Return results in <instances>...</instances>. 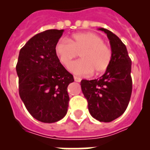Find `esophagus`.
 <instances>
[{
    "mask_svg": "<svg viewBox=\"0 0 150 150\" xmlns=\"http://www.w3.org/2000/svg\"><path fill=\"white\" fill-rule=\"evenodd\" d=\"M74 79H75V82H81V80H82V79L79 77H78V76H74Z\"/></svg>",
    "mask_w": 150,
    "mask_h": 150,
    "instance_id": "1",
    "label": "esophagus"
}]
</instances>
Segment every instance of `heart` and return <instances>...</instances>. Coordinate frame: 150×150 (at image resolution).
Here are the masks:
<instances>
[{
    "label": "heart",
    "instance_id": "obj_1",
    "mask_svg": "<svg viewBox=\"0 0 150 150\" xmlns=\"http://www.w3.org/2000/svg\"><path fill=\"white\" fill-rule=\"evenodd\" d=\"M100 36L93 33H80L71 36L68 40H61L55 46V54L65 68L79 53L81 60L74 62L70 71L78 75L100 74L107 70L112 59L111 50Z\"/></svg>",
    "mask_w": 150,
    "mask_h": 150
}]
</instances>
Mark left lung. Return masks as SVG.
<instances>
[{"label":"left lung","mask_w":150,"mask_h":150,"mask_svg":"<svg viewBox=\"0 0 150 150\" xmlns=\"http://www.w3.org/2000/svg\"><path fill=\"white\" fill-rule=\"evenodd\" d=\"M98 29L104 32L110 40L111 61L101 77L82 79L80 85L91 116L99 121L110 122L124 114L130 100L132 61L125 45L115 34L104 28Z\"/></svg>","instance_id":"8db88e82"}]
</instances>
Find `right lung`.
Returning a JSON list of instances; mask_svg holds the SVG:
<instances>
[{
  "label": "right lung",
  "instance_id": "1",
  "mask_svg": "<svg viewBox=\"0 0 150 150\" xmlns=\"http://www.w3.org/2000/svg\"><path fill=\"white\" fill-rule=\"evenodd\" d=\"M64 29H49L35 35L20 50L16 71L21 100L34 118L54 123L68 112V85L74 82L55 54Z\"/></svg>",
  "mask_w": 150,
  "mask_h": 150
}]
</instances>
